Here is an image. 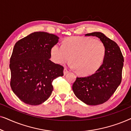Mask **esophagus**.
I'll return each instance as SVG.
<instances>
[{"label":"esophagus","mask_w":131,"mask_h":131,"mask_svg":"<svg viewBox=\"0 0 131 131\" xmlns=\"http://www.w3.org/2000/svg\"><path fill=\"white\" fill-rule=\"evenodd\" d=\"M69 72V70H68L67 68H64V75L67 74Z\"/></svg>","instance_id":"1"}]
</instances>
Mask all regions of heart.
<instances>
[{
  "label": "heart",
  "mask_w": 131,
  "mask_h": 131,
  "mask_svg": "<svg viewBox=\"0 0 131 131\" xmlns=\"http://www.w3.org/2000/svg\"><path fill=\"white\" fill-rule=\"evenodd\" d=\"M105 54L106 48L104 43L88 37H68L62 45H55L51 51L53 62L64 64L71 59V67L85 76L92 74L99 69Z\"/></svg>",
  "instance_id": "obj_1"
}]
</instances>
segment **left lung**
I'll return each instance as SVG.
<instances>
[{
	"mask_svg": "<svg viewBox=\"0 0 131 131\" xmlns=\"http://www.w3.org/2000/svg\"><path fill=\"white\" fill-rule=\"evenodd\" d=\"M96 36L106 48L104 60L94 74L78 77L73 83V92L80 101L89 105H96L106 102L121 83L123 57L115 42L101 32L86 34L85 36Z\"/></svg>",
	"mask_w": 131,
	"mask_h": 131,
	"instance_id": "1",
	"label": "left lung"
}]
</instances>
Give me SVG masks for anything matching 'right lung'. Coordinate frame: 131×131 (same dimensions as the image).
<instances>
[{
	"label": "right lung",
	"mask_w": 131,
	"mask_h": 131,
	"mask_svg": "<svg viewBox=\"0 0 131 131\" xmlns=\"http://www.w3.org/2000/svg\"><path fill=\"white\" fill-rule=\"evenodd\" d=\"M57 36L37 31L14 45L10 59V86L24 103L37 105L47 100L53 91V80L63 76L64 67L49 60Z\"/></svg>",
	"instance_id": "right-lung-1"
}]
</instances>
